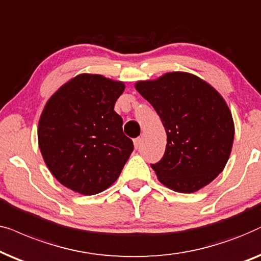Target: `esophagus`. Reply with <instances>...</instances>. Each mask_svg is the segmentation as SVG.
Instances as JSON below:
<instances>
[{
	"instance_id": "34e87169",
	"label": "esophagus",
	"mask_w": 261,
	"mask_h": 261,
	"mask_svg": "<svg viewBox=\"0 0 261 261\" xmlns=\"http://www.w3.org/2000/svg\"><path fill=\"white\" fill-rule=\"evenodd\" d=\"M141 143H142V138L141 137L135 138V140H134V144H135V148H136V149L141 147Z\"/></svg>"
}]
</instances>
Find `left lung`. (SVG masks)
I'll list each match as a JSON object with an SVG mask.
<instances>
[{
	"mask_svg": "<svg viewBox=\"0 0 261 261\" xmlns=\"http://www.w3.org/2000/svg\"><path fill=\"white\" fill-rule=\"evenodd\" d=\"M135 87L158 112L167 134L165 155L151 165L159 181L175 192L192 193L216 179L227 165L235 134L220 93L184 71L138 81Z\"/></svg>",
	"mask_w": 261,
	"mask_h": 261,
	"instance_id": "8db88e82",
	"label": "left lung"
}]
</instances>
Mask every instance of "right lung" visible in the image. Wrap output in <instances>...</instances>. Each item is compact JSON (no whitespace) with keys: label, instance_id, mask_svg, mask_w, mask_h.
Instances as JSON below:
<instances>
[{"label":"right lung","instance_id":"right-lung-1","mask_svg":"<svg viewBox=\"0 0 261 261\" xmlns=\"http://www.w3.org/2000/svg\"><path fill=\"white\" fill-rule=\"evenodd\" d=\"M124 89L121 81L80 74L47 100L38 143L48 171L63 186L92 196L118 179L134 150L114 111Z\"/></svg>","mask_w":261,"mask_h":261}]
</instances>
